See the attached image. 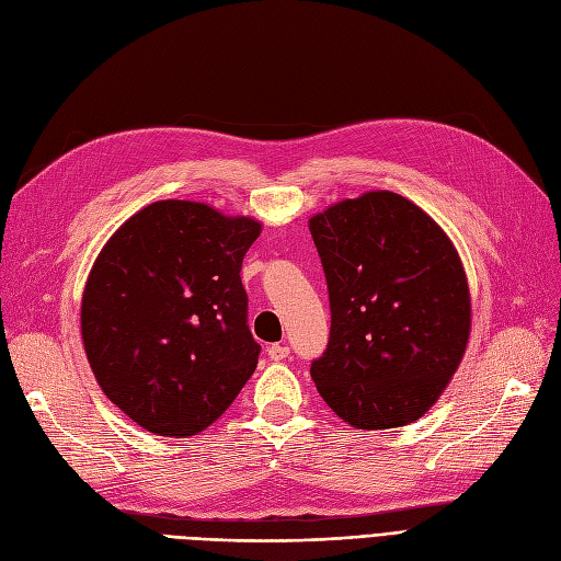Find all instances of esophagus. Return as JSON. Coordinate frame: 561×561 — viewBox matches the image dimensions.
Here are the masks:
<instances>
[{
    "label": "esophagus",
    "mask_w": 561,
    "mask_h": 561,
    "mask_svg": "<svg viewBox=\"0 0 561 561\" xmlns=\"http://www.w3.org/2000/svg\"><path fill=\"white\" fill-rule=\"evenodd\" d=\"M266 355L272 362H283L287 355H289V347L283 345V343H272L266 347Z\"/></svg>",
    "instance_id": "34e87169"
}]
</instances>
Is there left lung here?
Wrapping results in <instances>:
<instances>
[{"mask_svg": "<svg viewBox=\"0 0 561 561\" xmlns=\"http://www.w3.org/2000/svg\"><path fill=\"white\" fill-rule=\"evenodd\" d=\"M332 330L311 364L327 405L357 430L427 413L465 357L471 295L453 241L420 206L376 190L308 220Z\"/></svg>", "mask_w": 561, "mask_h": 561, "instance_id": "obj_1", "label": "left lung"}]
</instances>
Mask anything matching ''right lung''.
Masks as SVG:
<instances>
[{
	"instance_id": "add662e5",
	"label": "right lung",
	"mask_w": 561,
	"mask_h": 561,
	"mask_svg": "<svg viewBox=\"0 0 561 561\" xmlns=\"http://www.w3.org/2000/svg\"><path fill=\"white\" fill-rule=\"evenodd\" d=\"M262 225L199 202L134 214L94 260L81 301L90 369L118 409L158 436H195L253 376L241 264Z\"/></svg>"
}]
</instances>
